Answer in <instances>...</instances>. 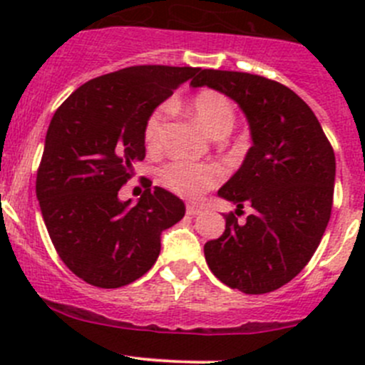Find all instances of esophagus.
<instances>
[{
	"mask_svg": "<svg viewBox=\"0 0 365 365\" xmlns=\"http://www.w3.org/2000/svg\"><path fill=\"white\" fill-rule=\"evenodd\" d=\"M201 210H203L201 205H187V213H189V215H197Z\"/></svg>",
	"mask_w": 365,
	"mask_h": 365,
	"instance_id": "obj_1",
	"label": "esophagus"
}]
</instances>
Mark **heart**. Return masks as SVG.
Segmentation results:
<instances>
[{
  "mask_svg": "<svg viewBox=\"0 0 365 365\" xmlns=\"http://www.w3.org/2000/svg\"><path fill=\"white\" fill-rule=\"evenodd\" d=\"M187 111L213 138L230 134L235 123V108L226 95L215 90H201L190 98ZM169 108L160 106L148 114L143 128V138L152 152L162 146L165 120ZM222 168L215 164H197L189 160H171L160 169L159 178L164 187L187 200H197L205 190L212 189L222 180Z\"/></svg>",
  "mask_w": 365,
  "mask_h": 365,
  "instance_id": "obj_1",
  "label": "heart"
}]
</instances>
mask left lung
Returning <instances> with one entry per match:
<instances>
[{
	"mask_svg": "<svg viewBox=\"0 0 365 365\" xmlns=\"http://www.w3.org/2000/svg\"><path fill=\"white\" fill-rule=\"evenodd\" d=\"M237 102L252 146L240 169L219 189L237 205L222 237L205 244L210 270L247 295L279 289L309 263L332 212L336 155L318 118L295 91L277 81L205 68L190 81ZM253 206L237 222L243 205Z\"/></svg>",
	"mask_w": 365,
	"mask_h": 365,
	"instance_id": "left-lung-1",
	"label": "left lung"
}]
</instances>
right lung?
I'll use <instances>...</instances> for the list:
<instances>
[{
  "instance_id": "1",
  "label": "right lung",
  "mask_w": 365,
  "mask_h": 365,
  "mask_svg": "<svg viewBox=\"0 0 365 365\" xmlns=\"http://www.w3.org/2000/svg\"><path fill=\"white\" fill-rule=\"evenodd\" d=\"M200 68L139 65L88 81L58 108L36 173V200L61 261L97 288L145 275L160 235L185 215L180 197L146 185L135 205L118 197L145 159L148 114Z\"/></svg>"
}]
</instances>
